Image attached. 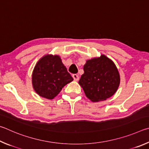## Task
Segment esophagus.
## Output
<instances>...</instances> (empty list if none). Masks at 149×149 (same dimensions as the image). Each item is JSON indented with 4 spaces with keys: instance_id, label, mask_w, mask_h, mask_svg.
Masks as SVG:
<instances>
[{
    "instance_id": "34e87169",
    "label": "esophagus",
    "mask_w": 149,
    "mask_h": 149,
    "mask_svg": "<svg viewBox=\"0 0 149 149\" xmlns=\"http://www.w3.org/2000/svg\"><path fill=\"white\" fill-rule=\"evenodd\" d=\"M72 77H73V79H74V80H78L79 79V75L77 74H72Z\"/></svg>"
}]
</instances>
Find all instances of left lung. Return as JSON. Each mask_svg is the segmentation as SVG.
Masks as SVG:
<instances>
[{"label": "left lung", "mask_w": 149, "mask_h": 149, "mask_svg": "<svg viewBox=\"0 0 149 149\" xmlns=\"http://www.w3.org/2000/svg\"><path fill=\"white\" fill-rule=\"evenodd\" d=\"M79 80L86 97L93 102L105 100L116 92L120 75L114 63L104 55L88 60Z\"/></svg>", "instance_id": "1"}]
</instances>
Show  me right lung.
<instances>
[{
	"label": "right lung",
	"mask_w": 149,
	"mask_h": 149,
	"mask_svg": "<svg viewBox=\"0 0 149 149\" xmlns=\"http://www.w3.org/2000/svg\"><path fill=\"white\" fill-rule=\"evenodd\" d=\"M73 79L58 56L47 55L38 61L33 70L34 90L41 97L54 99Z\"/></svg>",
	"instance_id": "1"
}]
</instances>
